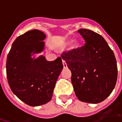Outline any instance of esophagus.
Segmentation results:
<instances>
[{
  "label": "esophagus",
  "instance_id": "obj_1",
  "mask_svg": "<svg viewBox=\"0 0 122 122\" xmlns=\"http://www.w3.org/2000/svg\"><path fill=\"white\" fill-rule=\"evenodd\" d=\"M62 62H63V65L64 68H66V67H67V65H66V62L64 61V60H63V61H62Z\"/></svg>",
  "mask_w": 122,
  "mask_h": 122
}]
</instances>
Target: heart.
Listing matches in <instances>:
<instances>
[{
  "label": "heart",
  "mask_w": 122,
  "mask_h": 122,
  "mask_svg": "<svg viewBox=\"0 0 122 122\" xmlns=\"http://www.w3.org/2000/svg\"><path fill=\"white\" fill-rule=\"evenodd\" d=\"M72 42V39L66 40L65 41H64L61 46H62V47H66V46H68ZM78 46H79V44L77 42H74V44H73V45H72V48H77Z\"/></svg>",
  "instance_id": "b5f03b06"
}]
</instances>
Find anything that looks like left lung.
<instances>
[{
    "label": "left lung",
    "mask_w": 122,
    "mask_h": 122,
    "mask_svg": "<svg viewBox=\"0 0 122 122\" xmlns=\"http://www.w3.org/2000/svg\"><path fill=\"white\" fill-rule=\"evenodd\" d=\"M84 46L63 52L72 73L71 82L78 99L99 103L106 99L115 87L118 67L115 56L101 35L89 29L78 30Z\"/></svg>",
    "instance_id": "obj_1"
}]
</instances>
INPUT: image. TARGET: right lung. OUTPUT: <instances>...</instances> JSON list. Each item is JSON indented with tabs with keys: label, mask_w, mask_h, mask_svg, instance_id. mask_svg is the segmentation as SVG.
<instances>
[{
	"label": "right lung",
	"mask_w": 122,
	"mask_h": 122,
	"mask_svg": "<svg viewBox=\"0 0 122 122\" xmlns=\"http://www.w3.org/2000/svg\"><path fill=\"white\" fill-rule=\"evenodd\" d=\"M46 35L34 29L19 36L7 56L6 76L12 92L25 104L36 107L49 102L63 65L60 57L48 61L31 56L44 49Z\"/></svg>",
	"instance_id": "add662e5"
}]
</instances>
